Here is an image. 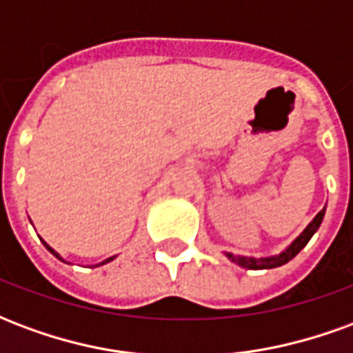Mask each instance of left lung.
<instances>
[{
  "label": "left lung",
  "instance_id": "left-lung-1",
  "mask_svg": "<svg viewBox=\"0 0 353 353\" xmlns=\"http://www.w3.org/2000/svg\"><path fill=\"white\" fill-rule=\"evenodd\" d=\"M325 208L323 206V210L319 212L314 219H312L310 223H308V227L299 234V236L291 242V244L283 250V252H280L278 255H270V257H244V255H232V253H225L227 255V259H230L234 265L242 266V268H248V270H266V268H276V266H281L285 265V263H289V261L295 257L296 253L303 250L304 245L310 242V238L316 234V230L319 229V225H321V221H323V215H325Z\"/></svg>",
  "mask_w": 353,
  "mask_h": 353
}]
</instances>
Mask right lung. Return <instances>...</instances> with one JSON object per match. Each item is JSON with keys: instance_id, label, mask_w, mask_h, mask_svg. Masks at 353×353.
<instances>
[{"instance_id": "add662e5", "label": "right lung", "mask_w": 353, "mask_h": 353, "mask_svg": "<svg viewBox=\"0 0 353 353\" xmlns=\"http://www.w3.org/2000/svg\"><path fill=\"white\" fill-rule=\"evenodd\" d=\"M43 244H45V248H47V250H49V252L52 253V255H54V257H57V259H60V261H62V263H68V261H65L64 257H62V255H60V253L54 252V250H52V248H50V245L47 244V242H45V240H43ZM115 257H117V255H113V257H108V259H105V261H101V263H98V265H94V266H101V265H105V263H111V261L115 259ZM68 265H72V263H68Z\"/></svg>"}]
</instances>
